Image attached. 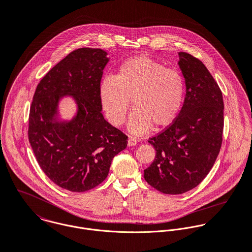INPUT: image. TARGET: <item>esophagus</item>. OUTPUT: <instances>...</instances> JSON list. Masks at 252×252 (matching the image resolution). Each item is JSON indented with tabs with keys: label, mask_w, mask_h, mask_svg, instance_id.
<instances>
[{
	"label": "esophagus",
	"mask_w": 252,
	"mask_h": 252,
	"mask_svg": "<svg viewBox=\"0 0 252 252\" xmlns=\"http://www.w3.org/2000/svg\"><path fill=\"white\" fill-rule=\"evenodd\" d=\"M137 145V140L134 137H130L128 140V146L132 147V146H136Z\"/></svg>",
	"instance_id": "1"
}]
</instances>
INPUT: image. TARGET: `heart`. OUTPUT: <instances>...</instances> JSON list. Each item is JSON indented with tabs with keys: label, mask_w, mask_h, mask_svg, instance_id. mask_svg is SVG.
<instances>
[{
	"label": "heart",
	"mask_w": 252,
	"mask_h": 252,
	"mask_svg": "<svg viewBox=\"0 0 252 252\" xmlns=\"http://www.w3.org/2000/svg\"><path fill=\"white\" fill-rule=\"evenodd\" d=\"M185 90V80L178 70L142 56L122 63L113 78L103 79L98 97L113 126L124 123L132 100L135 109L129 129L142 134L153 125L164 128L175 120L184 102Z\"/></svg>",
	"instance_id": "1"
}]
</instances>
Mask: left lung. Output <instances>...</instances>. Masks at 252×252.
<instances>
[{
    "mask_svg": "<svg viewBox=\"0 0 252 252\" xmlns=\"http://www.w3.org/2000/svg\"><path fill=\"white\" fill-rule=\"evenodd\" d=\"M186 83L184 104L175 120L150 138L157 154L144 171L156 189L180 194L207 176L222 146L224 102L222 92L205 65L189 54L179 53Z\"/></svg>",
    "mask_w": 252,
    "mask_h": 252,
    "instance_id": "8db88e82",
    "label": "left lung"
}]
</instances>
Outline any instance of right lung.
I'll return each instance as SVG.
<instances>
[{
    "mask_svg": "<svg viewBox=\"0 0 252 252\" xmlns=\"http://www.w3.org/2000/svg\"><path fill=\"white\" fill-rule=\"evenodd\" d=\"M101 49L81 48L55 65L37 86L30 106L28 140L43 172L59 187L82 192L102 183L128 137L101 113L98 87L108 59ZM71 95L79 111L57 123L61 97Z\"/></svg>",
    "mask_w": 252,
    "mask_h": 252,
    "instance_id": "add662e5",
    "label": "right lung"
}]
</instances>
